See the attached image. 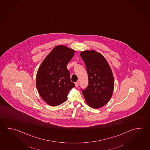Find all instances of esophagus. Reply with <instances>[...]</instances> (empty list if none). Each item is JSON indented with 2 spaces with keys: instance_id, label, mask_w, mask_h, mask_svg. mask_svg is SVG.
<instances>
[{
  "instance_id": "1",
  "label": "esophagus",
  "mask_w": 150,
  "mask_h": 150,
  "mask_svg": "<svg viewBox=\"0 0 150 150\" xmlns=\"http://www.w3.org/2000/svg\"><path fill=\"white\" fill-rule=\"evenodd\" d=\"M79 81H77V82H76V83H75V86H76V87H78V86H79Z\"/></svg>"
}]
</instances>
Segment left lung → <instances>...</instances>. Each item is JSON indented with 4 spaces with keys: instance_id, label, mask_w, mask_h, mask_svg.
Wrapping results in <instances>:
<instances>
[{
    "instance_id": "left-lung-1",
    "label": "left lung",
    "mask_w": 150,
    "mask_h": 150,
    "mask_svg": "<svg viewBox=\"0 0 150 150\" xmlns=\"http://www.w3.org/2000/svg\"><path fill=\"white\" fill-rule=\"evenodd\" d=\"M88 73V84L82 90L85 101L91 107H102L107 103L114 88L113 74L107 60L101 54L94 50L81 52Z\"/></svg>"
}]
</instances>
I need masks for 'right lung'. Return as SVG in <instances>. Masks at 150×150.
Masks as SVG:
<instances>
[{
  "instance_id": "right-lung-1",
  "label": "right lung",
  "mask_w": 150,
  "mask_h": 150,
  "mask_svg": "<svg viewBox=\"0 0 150 150\" xmlns=\"http://www.w3.org/2000/svg\"><path fill=\"white\" fill-rule=\"evenodd\" d=\"M74 52L64 45L57 46L40 65L36 85L40 96L48 105L57 106L65 102L69 91L75 87L67 68Z\"/></svg>"
}]
</instances>
